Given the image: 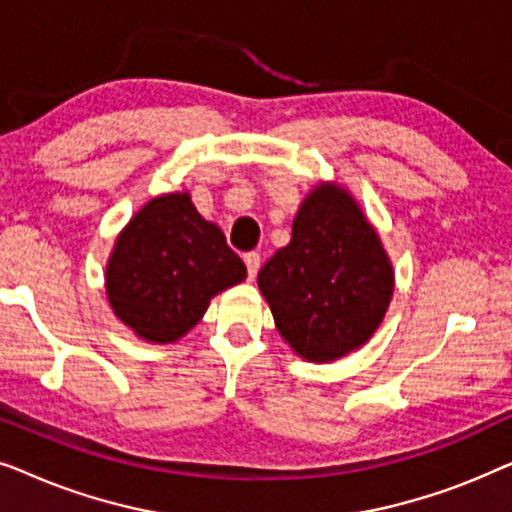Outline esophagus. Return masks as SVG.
I'll return each mask as SVG.
<instances>
[{
	"instance_id": "1",
	"label": "esophagus",
	"mask_w": 512,
	"mask_h": 512,
	"mask_svg": "<svg viewBox=\"0 0 512 512\" xmlns=\"http://www.w3.org/2000/svg\"><path fill=\"white\" fill-rule=\"evenodd\" d=\"M244 263H247V275H249V279H254L258 268H261V256H258L256 251H249V254H244Z\"/></svg>"
}]
</instances>
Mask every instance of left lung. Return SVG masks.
I'll list each match as a JSON object with an SVG mask.
<instances>
[{"mask_svg":"<svg viewBox=\"0 0 512 512\" xmlns=\"http://www.w3.org/2000/svg\"><path fill=\"white\" fill-rule=\"evenodd\" d=\"M258 289L293 352L328 363L382 324L394 268L352 195L321 184L300 205L291 242L258 272Z\"/></svg>","mask_w":512,"mask_h":512,"instance_id":"1","label":"left lung"}]
</instances>
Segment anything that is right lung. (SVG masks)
I'll use <instances>...</instances> for the list:
<instances>
[{"label":"right lung","instance_id":"right-lung-1","mask_svg":"<svg viewBox=\"0 0 512 512\" xmlns=\"http://www.w3.org/2000/svg\"><path fill=\"white\" fill-rule=\"evenodd\" d=\"M247 277L219 226L202 219L188 193H167L121 230L107 263L111 310L139 338L174 342L207 312L216 293Z\"/></svg>","mask_w":512,"mask_h":512}]
</instances>
